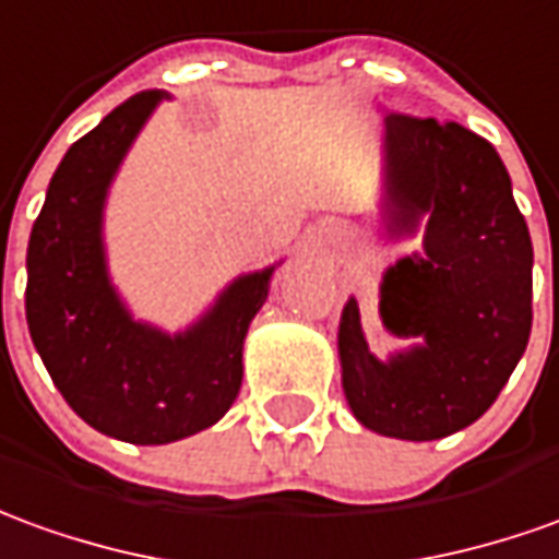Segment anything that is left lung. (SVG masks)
<instances>
[{
    "instance_id": "8db88e82",
    "label": "left lung",
    "mask_w": 559,
    "mask_h": 559,
    "mask_svg": "<svg viewBox=\"0 0 559 559\" xmlns=\"http://www.w3.org/2000/svg\"><path fill=\"white\" fill-rule=\"evenodd\" d=\"M390 229L429 214L424 253L388 269L381 320L424 345L374 360L350 299L338 326L342 388L362 427L429 442L497 402L533 330V241L497 147L454 120L388 115Z\"/></svg>"
}]
</instances>
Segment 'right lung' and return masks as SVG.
Returning <instances> with one entry per match:
<instances>
[{"instance_id": "1", "label": "right lung", "mask_w": 559, "mask_h": 559, "mask_svg": "<svg viewBox=\"0 0 559 559\" xmlns=\"http://www.w3.org/2000/svg\"><path fill=\"white\" fill-rule=\"evenodd\" d=\"M159 90L117 105L78 139L53 171L26 248V323L62 400L111 439L166 444L212 427L241 388V345L266 302V272L229 284L187 333L166 335L130 318L108 284L103 205Z\"/></svg>"}]
</instances>
